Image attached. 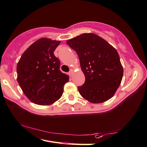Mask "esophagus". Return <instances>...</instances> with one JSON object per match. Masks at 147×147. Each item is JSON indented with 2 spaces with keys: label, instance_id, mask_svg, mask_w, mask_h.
<instances>
[{
  "label": "esophagus",
  "instance_id": "esophagus-1",
  "mask_svg": "<svg viewBox=\"0 0 147 147\" xmlns=\"http://www.w3.org/2000/svg\"><path fill=\"white\" fill-rule=\"evenodd\" d=\"M73 69H71L70 71L69 72V75L71 76L72 75H73Z\"/></svg>",
  "mask_w": 147,
  "mask_h": 147
}]
</instances>
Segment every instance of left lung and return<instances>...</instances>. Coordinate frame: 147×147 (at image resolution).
<instances>
[{"mask_svg": "<svg viewBox=\"0 0 147 147\" xmlns=\"http://www.w3.org/2000/svg\"><path fill=\"white\" fill-rule=\"evenodd\" d=\"M78 55L85 81L78 91L93 103L113 96L121 84L123 69L115 48L94 33H84L66 42Z\"/></svg>", "mask_w": 147, "mask_h": 147, "instance_id": "obj_1", "label": "left lung"}]
</instances>
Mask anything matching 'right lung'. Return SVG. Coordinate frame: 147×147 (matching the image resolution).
Returning <instances> with one entry per match:
<instances>
[{"instance_id": "add662e5", "label": "right lung", "mask_w": 147, "mask_h": 147, "mask_svg": "<svg viewBox=\"0 0 147 147\" xmlns=\"http://www.w3.org/2000/svg\"><path fill=\"white\" fill-rule=\"evenodd\" d=\"M60 41L42 38L23 53L17 66V81L28 99L40 105L59 100L69 76L60 70V62L53 52Z\"/></svg>"}]
</instances>
